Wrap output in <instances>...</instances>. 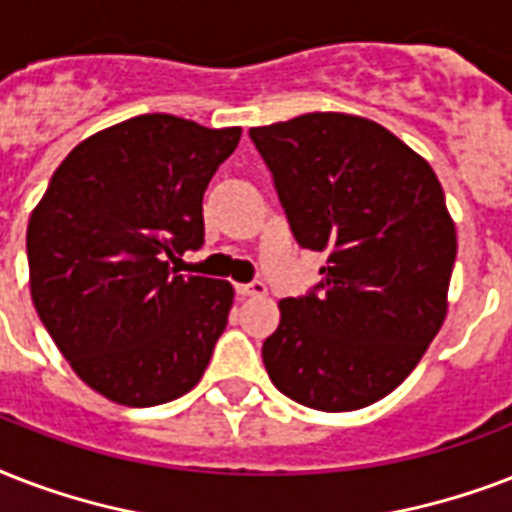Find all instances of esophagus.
<instances>
[{
    "mask_svg": "<svg viewBox=\"0 0 512 512\" xmlns=\"http://www.w3.org/2000/svg\"><path fill=\"white\" fill-rule=\"evenodd\" d=\"M237 293L240 296H264L267 293V285L261 283V280H253V283H243V285H237Z\"/></svg>",
    "mask_w": 512,
    "mask_h": 512,
    "instance_id": "1",
    "label": "esophagus"
}]
</instances>
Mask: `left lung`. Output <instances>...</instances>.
Segmentation results:
<instances>
[{
	"instance_id": "left-lung-1",
	"label": "left lung",
	"mask_w": 512,
	"mask_h": 512,
	"mask_svg": "<svg viewBox=\"0 0 512 512\" xmlns=\"http://www.w3.org/2000/svg\"><path fill=\"white\" fill-rule=\"evenodd\" d=\"M320 280L280 301L261 358L277 390L318 411L390 395L446 318L457 232L441 181L398 136L363 117L312 112L251 128Z\"/></svg>"
}]
</instances>
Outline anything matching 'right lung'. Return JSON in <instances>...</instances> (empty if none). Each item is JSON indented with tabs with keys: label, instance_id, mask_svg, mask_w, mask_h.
Returning <instances> with one entry per match:
<instances>
[{
	"label": "right lung",
	"instance_id": "add662e5",
	"mask_svg": "<svg viewBox=\"0 0 512 512\" xmlns=\"http://www.w3.org/2000/svg\"><path fill=\"white\" fill-rule=\"evenodd\" d=\"M240 133L173 114L125 120L74 146L31 213L39 320L79 379L114 403L181 398L211 363L235 291L181 275L176 261L205 243L202 194Z\"/></svg>",
	"mask_w": 512,
	"mask_h": 512
}]
</instances>
